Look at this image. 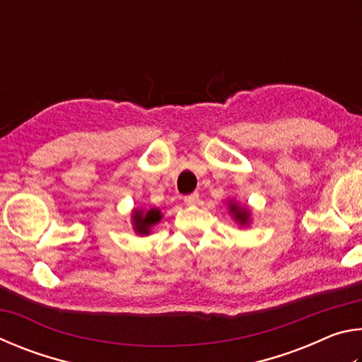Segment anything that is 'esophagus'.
Segmentation results:
<instances>
[{"label":"esophagus","instance_id":"obj_1","mask_svg":"<svg viewBox=\"0 0 362 362\" xmlns=\"http://www.w3.org/2000/svg\"><path fill=\"white\" fill-rule=\"evenodd\" d=\"M199 201V194L198 193H189V194H187L185 198H183V203H185L187 206H194L196 203H198Z\"/></svg>","mask_w":362,"mask_h":362}]
</instances>
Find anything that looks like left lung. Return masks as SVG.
<instances>
[{"label": "left lung", "instance_id": "1", "mask_svg": "<svg viewBox=\"0 0 362 362\" xmlns=\"http://www.w3.org/2000/svg\"><path fill=\"white\" fill-rule=\"evenodd\" d=\"M230 211L233 214V217H235L238 222L240 223H247L249 220V211L244 209V207H238L236 204H230Z\"/></svg>", "mask_w": 362, "mask_h": 362}]
</instances>
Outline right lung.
Here are the masks:
<instances>
[{"label": "right lung", "instance_id": "add662e5", "mask_svg": "<svg viewBox=\"0 0 362 362\" xmlns=\"http://www.w3.org/2000/svg\"><path fill=\"white\" fill-rule=\"evenodd\" d=\"M132 217H134V226H136V231L140 233V235H148L151 226L161 220V212L158 209H150L148 212L134 211Z\"/></svg>", "mask_w": 362, "mask_h": 362}]
</instances>
